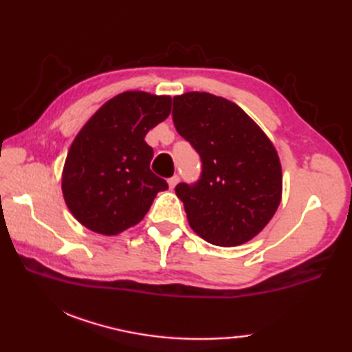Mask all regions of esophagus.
<instances>
[{
    "instance_id": "esophagus-1",
    "label": "esophagus",
    "mask_w": 352,
    "mask_h": 352,
    "mask_svg": "<svg viewBox=\"0 0 352 352\" xmlns=\"http://www.w3.org/2000/svg\"><path fill=\"white\" fill-rule=\"evenodd\" d=\"M178 182H180V178H178V175H174V177H170L169 180H168V184H169V189L172 190L175 188V186L178 184Z\"/></svg>"
}]
</instances>
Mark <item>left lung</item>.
Listing matches in <instances>:
<instances>
[{
	"label": "left lung",
	"mask_w": 352,
	"mask_h": 352,
	"mask_svg": "<svg viewBox=\"0 0 352 352\" xmlns=\"http://www.w3.org/2000/svg\"><path fill=\"white\" fill-rule=\"evenodd\" d=\"M172 119L203 162L198 183L175 188L190 228L216 246L251 241L281 203V163L271 139L237 104L207 92L174 96Z\"/></svg>",
	"instance_id": "obj_1"
}]
</instances>
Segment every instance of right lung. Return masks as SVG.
I'll list each match as a JSON object with an SVG mask.
<instances>
[{
    "instance_id": "1",
    "label": "right lung",
    "mask_w": 352,
    "mask_h": 352,
    "mask_svg": "<svg viewBox=\"0 0 352 352\" xmlns=\"http://www.w3.org/2000/svg\"><path fill=\"white\" fill-rule=\"evenodd\" d=\"M172 98L126 91L104 102L74 139L62 172L65 203L81 226L116 236L139 223L160 190L146 133L170 113Z\"/></svg>"
}]
</instances>
